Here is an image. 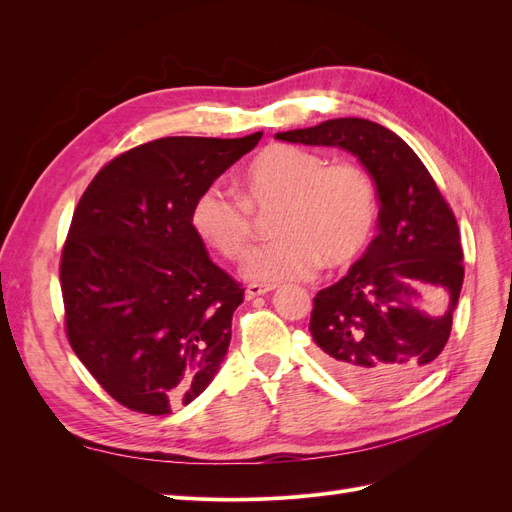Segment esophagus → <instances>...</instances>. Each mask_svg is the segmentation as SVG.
Instances as JSON below:
<instances>
[{
  "instance_id": "1",
  "label": "esophagus",
  "mask_w": 512,
  "mask_h": 512,
  "mask_svg": "<svg viewBox=\"0 0 512 512\" xmlns=\"http://www.w3.org/2000/svg\"><path fill=\"white\" fill-rule=\"evenodd\" d=\"M271 290H275V286H271V284H250L247 286L245 294H247V299H254V297H260V294L271 292Z\"/></svg>"
}]
</instances>
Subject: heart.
Wrapping results in <instances>:
<instances>
[{"label": "heart", "instance_id": "b5f03b06", "mask_svg": "<svg viewBox=\"0 0 512 512\" xmlns=\"http://www.w3.org/2000/svg\"><path fill=\"white\" fill-rule=\"evenodd\" d=\"M275 213V241L247 260L252 282H297L320 265L339 269L359 260L376 235L378 192L367 170L329 164L318 151L271 145L247 164L241 196L209 185L192 205L198 239L222 258L241 262L254 243V213Z\"/></svg>", "mask_w": 512, "mask_h": 512}]
</instances>
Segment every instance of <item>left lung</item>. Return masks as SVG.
Wrapping results in <instances>:
<instances>
[{"label": "left lung", "instance_id": "8db88e82", "mask_svg": "<svg viewBox=\"0 0 512 512\" xmlns=\"http://www.w3.org/2000/svg\"><path fill=\"white\" fill-rule=\"evenodd\" d=\"M275 138L344 149L374 179L378 237L316 294L309 331L339 380L371 395L410 389L444 350L463 284L451 207L408 143L376 121L329 119Z\"/></svg>", "mask_w": 512, "mask_h": 512}]
</instances>
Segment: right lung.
Returning a JSON list of instances; mask_svg holds the SVG:
<instances>
[{
	"instance_id": "obj_1",
	"label": "right lung",
	"mask_w": 512,
	"mask_h": 512,
	"mask_svg": "<svg viewBox=\"0 0 512 512\" xmlns=\"http://www.w3.org/2000/svg\"><path fill=\"white\" fill-rule=\"evenodd\" d=\"M260 136L158 138L108 162L81 196L59 267L66 331L121 406L170 414L218 374L245 290L211 262L190 213Z\"/></svg>"
}]
</instances>
